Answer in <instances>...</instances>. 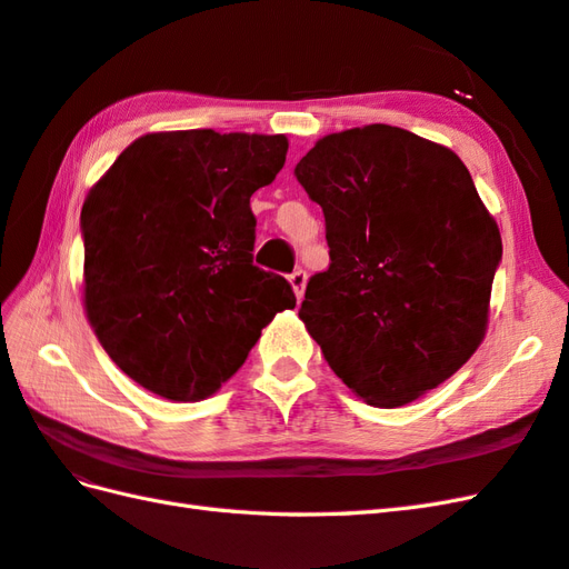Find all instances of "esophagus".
<instances>
[{"instance_id": "34e87169", "label": "esophagus", "mask_w": 569, "mask_h": 569, "mask_svg": "<svg viewBox=\"0 0 569 569\" xmlns=\"http://www.w3.org/2000/svg\"><path fill=\"white\" fill-rule=\"evenodd\" d=\"M307 280H309V274H307V270H301V268L289 274V282H292V289H295L297 299L303 297V289H307Z\"/></svg>"}]
</instances>
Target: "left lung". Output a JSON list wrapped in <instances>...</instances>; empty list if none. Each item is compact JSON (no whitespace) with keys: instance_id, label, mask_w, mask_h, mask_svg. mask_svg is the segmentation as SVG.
Segmentation results:
<instances>
[{"instance_id":"left-lung-1","label":"left lung","mask_w":569,"mask_h":569,"mask_svg":"<svg viewBox=\"0 0 569 569\" xmlns=\"http://www.w3.org/2000/svg\"><path fill=\"white\" fill-rule=\"evenodd\" d=\"M295 176L326 217L330 266L299 318L328 367L377 408L437 389L478 350L502 260L463 161L367 124L318 140Z\"/></svg>"}]
</instances>
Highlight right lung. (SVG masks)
Masks as SVG:
<instances>
[{
	"mask_svg": "<svg viewBox=\"0 0 569 569\" xmlns=\"http://www.w3.org/2000/svg\"><path fill=\"white\" fill-rule=\"evenodd\" d=\"M284 134L157 132L134 140L81 207L84 303L110 359L169 400L212 396L297 297L253 266L251 196Z\"/></svg>",
	"mask_w": 569,
	"mask_h": 569,
	"instance_id": "obj_1",
	"label": "right lung"
}]
</instances>
